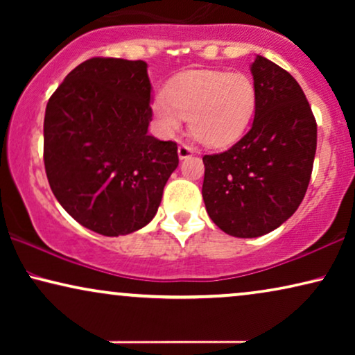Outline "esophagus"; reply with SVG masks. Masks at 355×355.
Listing matches in <instances>:
<instances>
[{
	"label": "esophagus",
	"instance_id": "1",
	"mask_svg": "<svg viewBox=\"0 0 355 355\" xmlns=\"http://www.w3.org/2000/svg\"><path fill=\"white\" fill-rule=\"evenodd\" d=\"M192 153H196V150H193L192 147H189V145H186V144H181L178 147V155H179V158H181V159L191 157Z\"/></svg>",
	"mask_w": 355,
	"mask_h": 355
}]
</instances>
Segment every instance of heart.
<instances>
[{
	"instance_id": "b5f03b06",
	"label": "heart",
	"mask_w": 355,
	"mask_h": 355,
	"mask_svg": "<svg viewBox=\"0 0 355 355\" xmlns=\"http://www.w3.org/2000/svg\"><path fill=\"white\" fill-rule=\"evenodd\" d=\"M257 108V87L244 72L191 71L176 77L168 90L153 96V116L163 134L171 135L189 118L192 137L208 147L239 139Z\"/></svg>"
}]
</instances>
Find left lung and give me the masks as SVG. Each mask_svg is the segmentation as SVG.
Listing matches in <instances>:
<instances>
[{"label": "left lung", "instance_id": "1", "mask_svg": "<svg viewBox=\"0 0 355 355\" xmlns=\"http://www.w3.org/2000/svg\"><path fill=\"white\" fill-rule=\"evenodd\" d=\"M250 71L257 108L249 132L226 152L203 157L207 213L234 237L268 234L294 215L317 150V121L297 80L263 56Z\"/></svg>", "mask_w": 355, "mask_h": 355}]
</instances>
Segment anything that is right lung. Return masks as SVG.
I'll use <instances>...</instances> for the list:
<instances>
[{
    "mask_svg": "<svg viewBox=\"0 0 355 355\" xmlns=\"http://www.w3.org/2000/svg\"><path fill=\"white\" fill-rule=\"evenodd\" d=\"M147 62L92 58L50 96L43 162L61 207L87 230L124 236L157 215L178 145L148 135Z\"/></svg>",
    "mask_w": 355,
    "mask_h": 355,
    "instance_id": "1",
    "label": "right lung"
}]
</instances>
